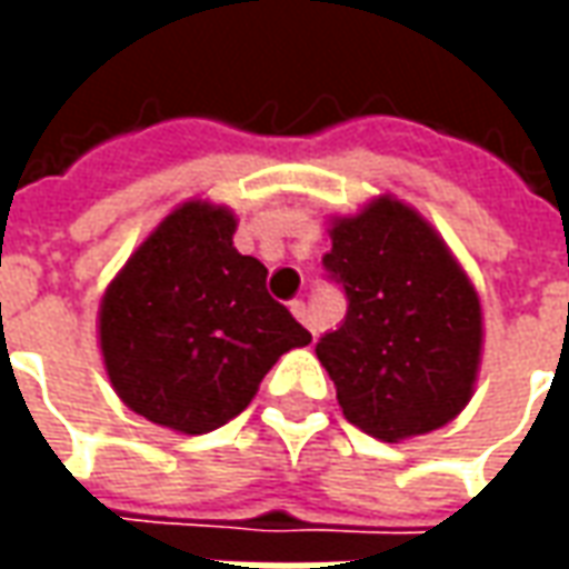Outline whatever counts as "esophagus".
<instances>
[{"instance_id":"34e87169","label":"esophagus","mask_w":569,"mask_h":569,"mask_svg":"<svg viewBox=\"0 0 569 569\" xmlns=\"http://www.w3.org/2000/svg\"><path fill=\"white\" fill-rule=\"evenodd\" d=\"M289 310H292V313H296V320L305 322V326H308L310 332H313V326H310L308 305H305V301H301V298H296V301H292V305H289ZM313 335H317V332H313Z\"/></svg>"}]
</instances>
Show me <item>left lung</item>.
Masks as SVG:
<instances>
[{
	"instance_id": "obj_1",
	"label": "left lung",
	"mask_w": 569,
	"mask_h": 569,
	"mask_svg": "<svg viewBox=\"0 0 569 569\" xmlns=\"http://www.w3.org/2000/svg\"><path fill=\"white\" fill-rule=\"evenodd\" d=\"M326 277L345 289V322L317 345L345 418L381 441L423 436L472 396L481 305L441 237L393 198L332 224Z\"/></svg>"
}]
</instances>
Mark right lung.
Returning <instances> with one entry per match:
<instances>
[{
    "instance_id": "right-lung-1",
    "label": "right lung",
    "mask_w": 569,
    "mask_h": 569,
    "mask_svg": "<svg viewBox=\"0 0 569 569\" xmlns=\"http://www.w3.org/2000/svg\"><path fill=\"white\" fill-rule=\"evenodd\" d=\"M224 207L182 203L106 289L100 347L124 406L200 436L237 418L310 332L268 296V268L234 249Z\"/></svg>"
}]
</instances>
